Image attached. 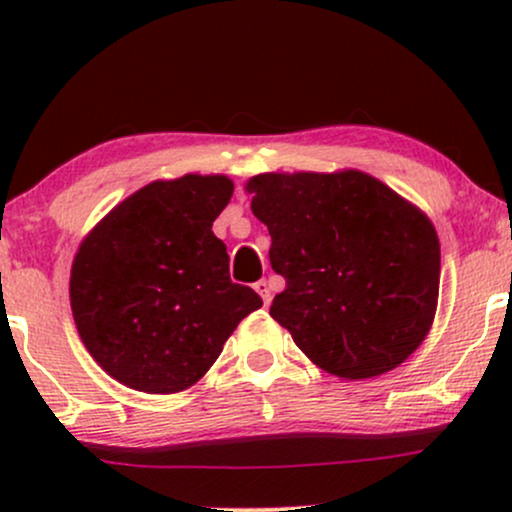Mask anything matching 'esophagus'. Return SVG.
<instances>
[{"instance_id":"esophagus-1","label":"esophagus","mask_w":512,"mask_h":512,"mask_svg":"<svg viewBox=\"0 0 512 512\" xmlns=\"http://www.w3.org/2000/svg\"><path fill=\"white\" fill-rule=\"evenodd\" d=\"M255 291L260 293V296H262L264 305H269V303H272V289H269V281H267V279L257 281V284H255Z\"/></svg>"}]
</instances>
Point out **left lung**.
<instances>
[{
	"label": "left lung",
	"instance_id": "left-lung-1",
	"mask_svg": "<svg viewBox=\"0 0 512 512\" xmlns=\"http://www.w3.org/2000/svg\"><path fill=\"white\" fill-rule=\"evenodd\" d=\"M286 279L269 315L317 368L363 380L397 368L431 332L440 289L433 221L356 168L245 182Z\"/></svg>",
	"mask_w": 512,
	"mask_h": 512
}]
</instances>
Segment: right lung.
<instances>
[{"mask_svg":"<svg viewBox=\"0 0 512 512\" xmlns=\"http://www.w3.org/2000/svg\"><path fill=\"white\" fill-rule=\"evenodd\" d=\"M233 197L228 175L154 180L81 240L69 303L81 342L117 383L175 395L204 378L243 317L262 305L228 276L211 223Z\"/></svg>","mask_w":512,"mask_h":512,"instance_id":"1","label":"right lung"}]
</instances>
